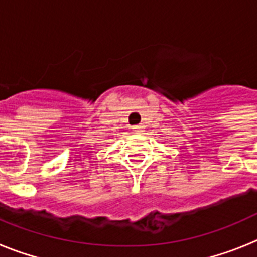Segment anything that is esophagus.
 <instances>
[{
	"label": "esophagus",
	"mask_w": 257,
	"mask_h": 257,
	"mask_svg": "<svg viewBox=\"0 0 257 257\" xmlns=\"http://www.w3.org/2000/svg\"><path fill=\"white\" fill-rule=\"evenodd\" d=\"M133 131L136 133H142L144 132V126L142 125H136V126H133Z\"/></svg>",
	"instance_id": "obj_1"
}]
</instances>
